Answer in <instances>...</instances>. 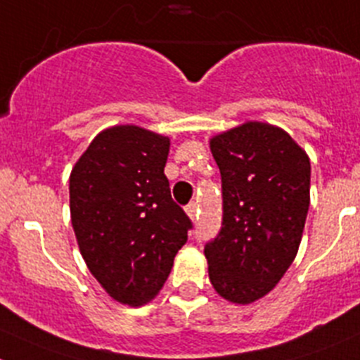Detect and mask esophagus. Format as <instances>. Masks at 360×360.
Here are the masks:
<instances>
[{"label": "esophagus", "mask_w": 360, "mask_h": 360, "mask_svg": "<svg viewBox=\"0 0 360 360\" xmlns=\"http://www.w3.org/2000/svg\"><path fill=\"white\" fill-rule=\"evenodd\" d=\"M186 213H188V217L191 218V220H197V218H199V204H197V202L188 204Z\"/></svg>", "instance_id": "1"}]
</instances>
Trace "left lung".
<instances>
[{"mask_svg":"<svg viewBox=\"0 0 360 360\" xmlns=\"http://www.w3.org/2000/svg\"><path fill=\"white\" fill-rule=\"evenodd\" d=\"M221 227L204 247L210 281L234 304L275 288L293 263L309 211L311 161L286 131L247 122L211 140Z\"/></svg>","mask_w":360,"mask_h":360,"instance_id":"obj_1","label":"left lung"}]
</instances>
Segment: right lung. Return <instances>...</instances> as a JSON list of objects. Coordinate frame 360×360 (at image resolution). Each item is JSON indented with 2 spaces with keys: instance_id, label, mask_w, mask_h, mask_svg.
I'll use <instances>...</instances> for the list:
<instances>
[{
  "instance_id": "add662e5",
  "label": "right lung",
  "mask_w": 360,
  "mask_h": 360,
  "mask_svg": "<svg viewBox=\"0 0 360 360\" xmlns=\"http://www.w3.org/2000/svg\"><path fill=\"white\" fill-rule=\"evenodd\" d=\"M169 147L153 131L110 127L70 172V218L83 259L110 297L127 305L156 297L193 229L163 172Z\"/></svg>"
}]
</instances>
